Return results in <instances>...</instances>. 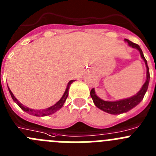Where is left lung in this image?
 <instances>
[{"label":"left lung","instance_id":"8db88e82","mask_svg":"<svg viewBox=\"0 0 156 156\" xmlns=\"http://www.w3.org/2000/svg\"><path fill=\"white\" fill-rule=\"evenodd\" d=\"M125 41L128 42L130 46H131L132 48H137L139 51L141 58H143V60L145 61V65H146L147 79L145 83H144V85L142 86L141 89L138 91V94H136L135 96H133V97H131L130 98H127V99L121 100V101H105L100 99L98 96L95 94V91H94V89L93 88L90 90V96L91 98H92L94 104L96 105V107H98V108H100L102 111L111 114H119L127 112V111H130L131 109L135 108L136 105H138L142 101V99H143L144 96H145L147 89H148V83H149V69H148V64H147V60L145 59V56L143 55L142 50L141 49V48H140V46L138 44L134 43V42H131L128 39H126V38L125 39Z\"/></svg>","mask_w":156,"mask_h":156}]
</instances>
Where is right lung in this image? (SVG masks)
<instances>
[{
  "instance_id": "add662e5",
  "label": "right lung",
  "mask_w": 156,
  "mask_h": 156,
  "mask_svg": "<svg viewBox=\"0 0 156 156\" xmlns=\"http://www.w3.org/2000/svg\"><path fill=\"white\" fill-rule=\"evenodd\" d=\"M73 81L74 80H70L69 82L68 85H67L66 90L63 96H62V98H61V99L59 100V101H58V102L55 104V105H53V106H52V107H50V108H47V109H44V110H33V109H31V108H27V107L24 106L23 104H21V103H20L19 101H18V100L15 98V97L13 95L12 92H11V90H10L9 88H8V90H9L10 94H11L13 101H15V102L16 103L18 106H19L20 108H21L24 111L28 113L29 114H31V115H34V116H38V117L47 116V115H49V114H53V113L56 112L58 110H59L62 106H63L64 103H65L67 97H68V94H69L68 92H69V87H70V84L72 83Z\"/></svg>"
}]
</instances>
